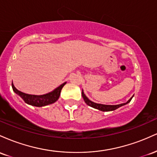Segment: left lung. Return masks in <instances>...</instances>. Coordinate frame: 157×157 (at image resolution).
I'll return each mask as SVG.
<instances>
[{
	"label": "left lung",
	"instance_id": "1",
	"mask_svg": "<svg viewBox=\"0 0 157 157\" xmlns=\"http://www.w3.org/2000/svg\"><path fill=\"white\" fill-rule=\"evenodd\" d=\"M82 98H83L85 102H86L88 105L91 106V107L94 108V109H96L97 110H100V111H114V110L117 109L118 108L121 107V106H122V105H126V104L128 103V102H130L131 99H132L133 97H134L133 96L132 97H131V98L129 99L127 102H125V103L119 104V105H103V104L96 103V102H94L92 101H91V100H90L86 96V94H85L83 92V90H82Z\"/></svg>",
	"mask_w": 157,
	"mask_h": 157
}]
</instances>
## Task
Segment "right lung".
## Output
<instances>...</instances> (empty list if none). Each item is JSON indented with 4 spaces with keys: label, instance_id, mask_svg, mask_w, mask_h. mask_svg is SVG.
<instances>
[{
    "label": "right lung",
    "instance_id": "obj_1",
    "mask_svg": "<svg viewBox=\"0 0 157 157\" xmlns=\"http://www.w3.org/2000/svg\"><path fill=\"white\" fill-rule=\"evenodd\" d=\"M66 82H64L60 86L56 88L55 90L51 91V92L46 94L43 95H34V94H28L23 93L22 91L17 90L14 86L13 82H12V87L13 89L14 92L19 95L21 98L24 100L26 103L36 107H43V106H46L50 104L54 103L57 101L59 99L60 95L61 90L63 87L65 86Z\"/></svg>",
    "mask_w": 157,
    "mask_h": 157
}]
</instances>
